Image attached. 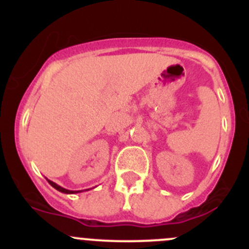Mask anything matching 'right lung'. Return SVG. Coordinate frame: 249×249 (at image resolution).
Returning <instances> with one entry per match:
<instances>
[{
	"instance_id": "1",
	"label": "right lung",
	"mask_w": 249,
	"mask_h": 249,
	"mask_svg": "<svg viewBox=\"0 0 249 249\" xmlns=\"http://www.w3.org/2000/svg\"><path fill=\"white\" fill-rule=\"evenodd\" d=\"M47 180H48V182H49V184L52 185L53 188H55V189L59 190V192L64 193V194H77V193H82V192H84V190H69V189H65V188L60 187L59 184H56V183L52 182V180H49V179H47ZM85 190H89V189H85Z\"/></svg>"
}]
</instances>
